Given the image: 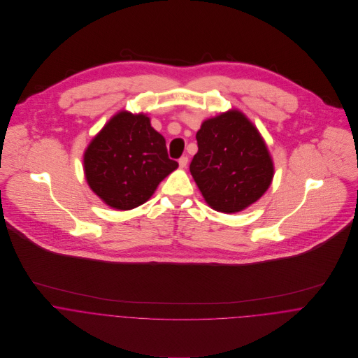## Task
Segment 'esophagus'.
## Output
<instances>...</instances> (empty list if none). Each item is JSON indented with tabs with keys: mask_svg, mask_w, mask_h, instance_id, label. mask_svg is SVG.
I'll list each match as a JSON object with an SVG mask.
<instances>
[{
	"mask_svg": "<svg viewBox=\"0 0 358 358\" xmlns=\"http://www.w3.org/2000/svg\"><path fill=\"white\" fill-rule=\"evenodd\" d=\"M187 162H189V158H187L186 155H183V157L179 158V165H180V168H186Z\"/></svg>",
	"mask_w": 358,
	"mask_h": 358,
	"instance_id": "obj_1",
	"label": "esophagus"
}]
</instances>
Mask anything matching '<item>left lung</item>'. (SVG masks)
<instances>
[{
    "mask_svg": "<svg viewBox=\"0 0 358 358\" xmlns=\"http://www.w3.org/2000/svg\"><path fill=\"white\" fill-rule=\"evenodd\" d=\"M199 152L190 172L210 208L245 209L268 189L274 166L255 125L238 110L205 120L196 135Z\"/></svg>",
    "mask_w": 358,
    "mask_h": 358,
    "instance_id": "8db88e82",
    "label": "left lung"
}]
</instances>
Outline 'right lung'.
<instances>
[{"mask_svg":"<svg viewBox=\"0 0 358 358\" xmlns=\"http://www.w3.org/2000/svg\"><path fill=\"white\" fill-rule=\"evenodd\" d=\"M176 168L178 162L168 157L165 139L152 127L150 118L128 111L115 114L84 154L90 187L120 210L145 204Z\"/></svg>","mask_w":358,"mask_h":358,"instance_id":"right-lung-1","label":"right lung"}]
</instances>
